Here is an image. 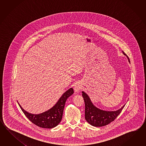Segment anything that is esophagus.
<instances>
[{"label": "esophagus", "mask_w": 146, "mask_h": 146, "mask_svg": "<svg viewBox=\"0 0 146 146\" xmlns=\"http://www.w3.org/2000/svg\"><path fill=\"white\" fill-rule=\"evenodd\" d=\"M81 89H82V84H81L80 82H77L76 84H74V90L75 92L78 93Z\"/></svg>", "instance_id": "esophagus-1"}]
</instances>
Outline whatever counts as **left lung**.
I'll use <instances>...</instances> for the list:
<instances>
[{"mask_svg": "<svg viewBox=\"0 0 146 146\" xmlns=\"http://www.w3.org/2000/svg\"><path fill=\"white\" fill-rule=\"evenodd\" d=\"M124 55L126 56L130 63V60L128 57L122 51ZM82 96L84 98L85 103V119L88 123L95 127H102L107 125L111 122L114 121L117 117L125 104L123 106L121 109L116 111H105L97 108L92 102L89 96L84 91H82Z\"/></svg>", "mask_w": 146, "mask_h": 146, "instance_id": "left-lung-1", "label": "left lung"}]
</instances>
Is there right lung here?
<instances>
[{
	"instance_id": "1",
	"label": "right lung",
	"mask_w": 146,
	"mask_h": 146,
	"mask_svg": "<svg viewBox=\"0 0 146 146\" xmlns=\"http://www.w3.org/2000/svg\"><path fill=\"white\" fill-rule=\"evenodd\" d=\"M73 93V89L70 88L62 94L55 106L51 109L38 114H33L26 111L18 102V103L26 117L33 124L44 128H52L60 123L62 119L66 101Z\"/></svg>"
}]
</instances>
